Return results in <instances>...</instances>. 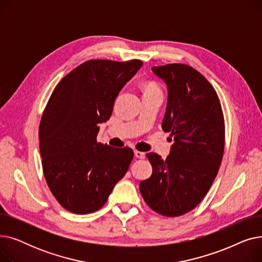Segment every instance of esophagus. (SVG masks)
Instances as JSON below:
<instances>
[{
	"mask_svg": "<svg viewBox=\"0 0 262 262\" xmlns=\"http://www.w3.org/2000/svg\"><path fill=\"white\" fill-rule=\"evenodd\" d=\"M135 156L137 157V158H139V159H143L144 157H145V153H143V152H140V150H137V149H135Z\"/></svg>",
	"mask_w": 262,
	"mask_h": 262,
	"instance_id": "1",
	"label": "esophagus"
}]
</instances>
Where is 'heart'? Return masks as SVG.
<instances>
[{"instance_id":"b5f03b06","label":"heart","mask_w":262,"mask_h":262,"mask_svg":"<svg viewBox=\"0 0 262 262\" xmlns=\"http://www.w3.org/2000/svg\"><path fill=\"white\" fill-rule=\"evenodd\" d=\"M150 90H159V89H158V87L155 86V85H149V86L147 87L146 91H150Z\"/></svg>"}]
</instances>
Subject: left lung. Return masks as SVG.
<instances>
[{"label": "left lung", "instance_id": "1", "mask_svg": "<svg viewBox=\"0 0 262 262\" xmlns=\"http://www.w3.org/2000/svg\"><path fill=\"white\" fill-rule=\"evenodd\" d=\"M168 87L162 129L174 143L163 160L146 154L153 173L140 183L150 209L164 216H180L194 209L207 194L222 162L225 124L221 103L195 69L183 63L153 67Z\"/></svg>", "mask_w": 262, "mask_h": 262}]
</instances>
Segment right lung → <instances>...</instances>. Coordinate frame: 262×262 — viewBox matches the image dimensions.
I'll list each match as a JSON object with an SVG mask.
<instances>
[{
    "instance_id": "obj_1",
    "label": "right lung",
    "mask_w": 262,
    "mask_h": 262,
    "mask_svg": "<svg viewBox=\"0 0 262 262\" xmlns=\"http://www.w3.org/2000/svg\"><path fill=\"white\" fill-rule=\"evenodd\" d=\"M141 66L138 59L88 60L55 87L40 121L39 147L47 184L64 209L99 210L127 172L133 149L103 144L96 137L120 90Z\"/></svg>"
}]
</instances>
